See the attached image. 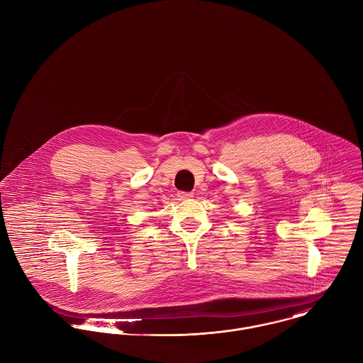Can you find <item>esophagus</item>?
<instances>
[{
    "label": "esophagus",
    "mask_w": 363,
    "mask_h": 363,
    "mask_svg": "<svg viewBox=\"0 0 363 363\" xmlns=\"http://www.w3.org/2000/svg\"><path fill=\"white\" fill-rule=\"evenodd\" d=\"M177 196H178L179 201H186V199H191L194 196V194L192 192H182V191H179L177 194Z\"/></svg>",
    "instance_id": "obj_1"
}]
</instances>
